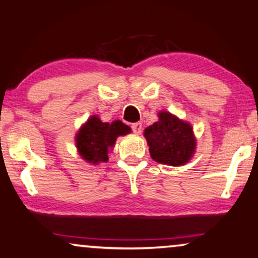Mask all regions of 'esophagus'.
<instances>
[{"label": "esophagus", "mask_w": 258, "mask_h": 258, "mask_svg": "<svg viewBox=\"0 0 258 258\" xmlns=\"http://www.w3.org/2000/svg\"><path fill=\"white\" fill-rule=\"evenodd\" d=\"M132 131L136 133V135H139L140 132H142V130H143V125H142V122H135V123H132Z\"/></svg>", "instance_id": "34e87169"}]
</instances>
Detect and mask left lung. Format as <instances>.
<instances>
[{
  "mask_svg": "<svg viewBox=\"0 0 258 258\" xmlns=\"http://www.w3.org/2000/svg\"><path fill=\"white\" fill-rule=\"evenodd\" d=\"M158 116L159 120L144 131L152 159L171 166L186 164L196 150L192 126L166 111Z\"/></svg>",
  "mask_w": 258,
  "mask_h": 258,
  "instance_id": "1",
  "label": "left lung"
}]
</instances>
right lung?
Returning a JSON list of instances; mask_svg holds the SVG:
<instances>
[{
  "label": "right lung",
  "mask_w": 258,
  "mask_h": 258,
  "mask_svg": "<svg viewBox=\"0 0 258 258\" xmlns=\"http://www.w3.org/2000/svg\"><path fill=\"white\" fill-rule=\"evenodd\" d=\"M131 132L127 126L120 120L102 122L99 116L92 115L75 137L78 152L87 163L98 165L108 160V152L114 145L119 136H126Z\"/></svg>",
  "instance_id": "1"
}]
</instances>
